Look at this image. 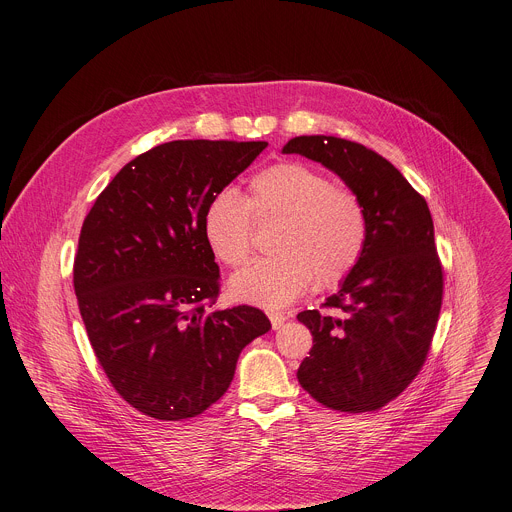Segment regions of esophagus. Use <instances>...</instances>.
Wrapping results in <instances>:
<instances>
[{"label":"esophagus","mask_w":512,"mask_h":512,"mask_svg":"<svg viewBox=\"0 0 512 512\" xmlns=\"http://www.w3.org/2000/svg\"><path fill=\"white\" fill-rule=\"evenodd\" d=\"M287 318H289V316H287V314H281V312H271V314H269V320H271L273 330L281 328V326L285 324V320H287Z\"/></svg>","instance_id":"1"}]
</instances>
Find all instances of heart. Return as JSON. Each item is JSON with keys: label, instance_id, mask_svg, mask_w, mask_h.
<instances>
[{"label": "heart", "instance_id": "heart-1", "mask_svg": "<svg viewBox=\"0 0 512 512\" xmlns=\"http://www.w3.org/2000/svg\"><path fill=\"white\" fill-rule=\"evenodd\" d=\"M257 223L277 221L271 249L231 279L239 302L277 310L318 279L334 285L358 265L369 243V214L360 196L318 168L279 162L259 170L247 196L227 186L214 192L202 210V237L212 255L229 267L247 263Z\"/></svg>", "mask_w": 512, "mask_h": 512}]
</instances>
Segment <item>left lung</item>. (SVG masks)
I'll return each instance as SVG.
<instances>
[{
  "label": "left lung",
  "mask_w": 512,
  "mask_h": 512,
  "mask_svg": "<svg viewBox=\"0 0 512 512\" xmlns=\"http://www.w3.org/2000/svg\"><path fill=\"white\" fill-rule=\"evenodd\" d=\"M283 154L338 174L369 214V243L358 265L322 304L324 312L298 314L314 336L298 381L334 411H377L419 375L442 310L444 271L427 202L362 143L300 135L283 145Z\"/></svg>",
  "instance_id": "obj_1"
}]
</instances>
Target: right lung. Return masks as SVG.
Listing matches in <instances>:
<instances>
[{"mask_svg":"<svg viewBox=\"0 0 512 512\" xmlns=\"http://www.w3.org/2000/svg\"><path fill=\"white\" fill-rule=\"evenodd\" d=\"M267 141L178 139L139 154L89 210L72 281L113 389L137 411L182 421L221 399L241 350L269 332L251 306L208 312L221 291L202 237L208 198Z\"/></svg>","mask_w":512,"mask_h":512,"instance_id":"obj_1","label":"right lung"}]
</instances>
